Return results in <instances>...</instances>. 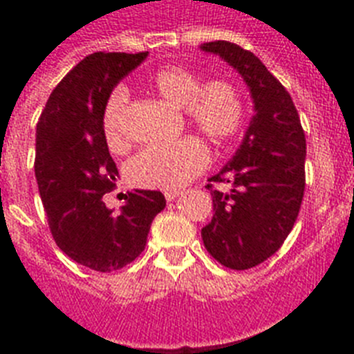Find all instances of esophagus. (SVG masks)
<instances>
[{
	"instance_id": "1",
	"label": "esophagus",
	"mask_w": 354,
	"mask_h": 354,
	"mask_svg": "<svg viewBox=\"0 0 354 354\" xmlns=\"http://www.w3.org/2000/svg\"><path fill=\"white\" fill-rule=\"evenodd\" d=\"M178 196H180V191H165L167 202H172V200H176Z\"/></svg>"
}]
</instances>
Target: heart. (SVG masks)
<instances>
[{"instance_id": "heart-1", "label": "heart", "mask_w": 354, "mask_h": 354, "mask_svg": "<svg viewBox=\"0 0 354 354\" xmlns=\"http://www.w3.org/2000/svg\"><path fill=\"white\" fill-rule=\"evenodd\" d=\"M149 84L163 99L182 106L183 118L209 143L224 145L241 132L246 119V104L239 86L227 79L202 82L196 69L167 66L150 77ZM128 102L124 88H115L102 108V133L112 150L127 145L122 118ZM207 165L205 147L196 138H182L174 143L152 145L139 150L128 161V180L145 189L178 191L198 176Z\"/></svg>"}]
</instances>
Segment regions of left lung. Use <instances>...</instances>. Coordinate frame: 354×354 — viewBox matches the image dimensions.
I'll list each match as a JSON object with an SVG mask.
<instances>
[{"mask_svg":"<svg viewBox=\"0 0 354 354\" xmlns=\"http://www.w3.org/2000/svg\"><path fill=\"white\" fill-rule=\"evenodd\" d=\"M244 77L255 102L246 138L233 160L209 182L232 183L213 196V221L202 227L207 252L232 270L272 257L288 236L305 193V132L290 93L252 51L232 41L204 44Z\"/></svg>","mask_w":354,"mask_h":354,"instance_id":"left-lung-1","label":"left lung"}]
</instances>
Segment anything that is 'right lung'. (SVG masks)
<instances>
[{
	"mask_svg": "<svg viewBox=\"0 0 354 354\" xmlns=\"http://www.w3.org/2000/svg\"><path fill=\"white\" fill-rule=\"evenodd\" d=\"M145 58L147 51L88 55L58 82L36 124V182L53 239L69 259L95 272H113L139 257L167 204L160 191L128 193L119 213L104 204L118 167L102 133V108L113 86Z\"/></svg>",
	"mask_w": 354,
	"mask_h": 354,
	"instance_id": "add662e5",
	"label": "right lung"
}]
</instances>
